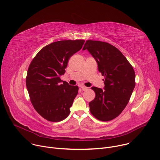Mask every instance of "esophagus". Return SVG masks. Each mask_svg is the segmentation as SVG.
I'll list each match as a JSON object with an SVG mask.
<instances>
[{
	"label": "esophagus",
	"mask_w": 160,
	"mask_h": 160,
	"mask_svg": "<svg viewBox=\"0 0 160 160\" xmlns=\"http://www.w3.org/2000/svg\"><path fill=\"white\" fill-rule=\"evenodd\" d=\"M81 90H82V91H86V90H88V88L86 87V86H81Z\"/></svg>",
	"instance_id": "esophagus-1"
}]
</instances>
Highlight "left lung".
Wrapping results in <instances>:
<instances>
[{"instance_id": "obj_1", "label": "left lung", "mask_w": 160, "mask_h": 160, "mask_svg": "<svg viewBox=\"0 0 160 160\" xmlns=\"http://www.w3.org/2000/svg\"><path fill=\"white\" fill-rule=\"evenodd\" d=\"M87 49L98 63L104 77V90L92 87L95 98L89 103L92 114L108 121L118 117L128 104L135 86V74L132 65L115 46L105 42L88 40Z\"/></svg>"}]
</instances>
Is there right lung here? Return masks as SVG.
<instances>
[{"label": "right lung", "instance_id": "add662e5", "mask_svg": "<svg viewBox=\"0 0 160 160\" xmlns=\"http://www.w3.org/2000/svg\"><path fill=\"white\" fill-rule=\"evenodd\" d=\"M84 40H65L42 48L32 60L26 86L35 110L52 122L65 119L78 93V86L62 81L69 58L82 47Z\"/></svg>", "mask_w": 160, "mask_h": 160}]
</instances>
